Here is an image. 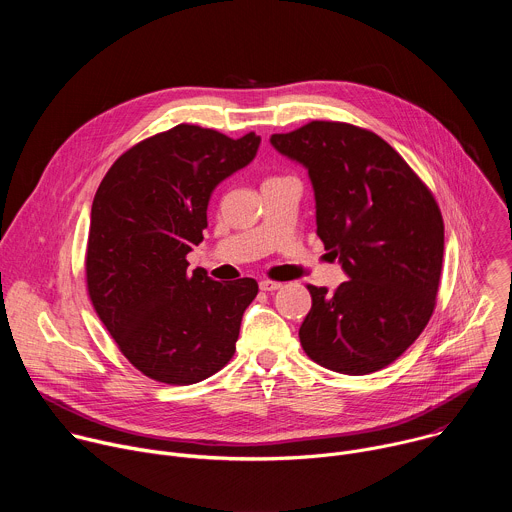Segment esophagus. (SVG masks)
<instances>
[{"mask_svg":"<svg viewBox=\"0 0 512 512\" xmlns=\"http://www.w3.org/2000/svg\"><path fill=\"white\" fill-rule=\"evenodd\" d=\"M259 287H261V291H275V289L281 287V283H279V281H273V279H261V281H259Z\"/></svg>","mask_w":512,"mask_h":512,"instance_id":"1","label":"esophagus"}]
</instances>
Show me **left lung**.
I'll return each instance as SVG.
<instances>
[{"mask_svg": "<svg viewBox=\"0 0 512 512\" xmlns=\"http://www.w3.org/2000/svg\"><path fill=\"white\" fill-rule=\"evenodd\" d=\"M271 145L308 170L316 233L348 275L334 294L308 285L312 310L300 342L334 373L381 371L417 340L433 314L444 259L440 206L409 164L369 129L310 121L273 133Z\"/></svg>", "mask_w": 512, "mask_h": 512, "instance_id": "left-lung-1", "label": "left lung"}]
</instances>
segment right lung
<instances>
[{
  "mask_svg": "<svg viewBox=\"0 0 512 512\" xmlns=\"http://www.w3.org/2000/svg\"><path fill=\"white\" fill-rule=\"evenodd\" d=\"M261 137L231 139L180 123L133 145L105 174L91 208L87 289L123 356L158 383L221 371L259 285L214 281L186 255L202 243L212 190L245 168Z\"/></svg>",
  "mask_w": 512,
  "mask_h": 512,
  "instance_id": "right-lung-1",
  "label": "right lung"
}]
</instances>
